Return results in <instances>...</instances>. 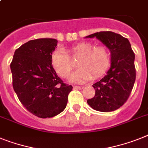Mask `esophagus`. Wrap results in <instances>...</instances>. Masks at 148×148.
Wrapping results in <instances>:
<instances>
[{"mask_svg": "<svg viewBox=\"0 0 148 148\" xmlns=\"http://www.w3.org/2000/svg\"><path fill=\"white\" fill-rule=\"evenodd\" d=\"M74 89H84V86H74Z\"/></svg>", "mask_w": 148, "mask_h": 148, "instance_id": "1", "label": "esophagus"}]
</instances>
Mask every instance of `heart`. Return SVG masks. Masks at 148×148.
Segmentation results:
<instances>
[{"mask_svg": "<svg viewBox=\"0 0 148 148\" xmlns=\"http://www.w3.org/2000/svg\"><path fill=\"white\" fill-rule=\"evenodd\" d=\"M67 52L68 54L63 49L53 51L51 64L61 77L66 78L74 68L70 57L73 59H78L77 65L79 69L74 71L70 78L75 83H84L92 77H101L110 66V52L105 45L95 47L92 43L82 42L68 48Z\"/></svg>", "mask_w": 148, "mask_h": 148, "instance_id": "obj_1", "label": "heart"}]
</instances>
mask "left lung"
<instances>
[{
	"mask_svg": "<svg viewBox=\"0 0 148 148\" xmlns=\"http://www.w3.org/2000/svg\"><path fill=\"white\" fill-rule=\"evenodd\" d=\"M101 40L111 53V65L107 74L92 85L95 96L88 99L89 106L101 112L114 111L126 103L136 77L135 53L129 40L112 32H96L86 38Z\"/></svg>",
	"mask_w": 148,
	"mask_h": 148,
	"instance_id": "8db88e82",
	"label": "left lung"
}]
</instances>
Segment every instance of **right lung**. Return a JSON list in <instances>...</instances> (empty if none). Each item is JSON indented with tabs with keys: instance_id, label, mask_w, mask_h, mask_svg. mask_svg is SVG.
Wrapping results in <instances>:
<instances>
[{
	"instance_id": "1",
	"label": "right lung",
	"mask_w": 148,
	"mask_h": 148,
	"mask_svg": "<svg viewBox=\"0 0 148 148\" xmlns=\"http://www.w3.org/2000/svg\"><path fill=\"white\" fill-rule=\"evenodd\" d=\"M56 46L53 38L29 40L15 51L10 63L15 92L22 105L40 118L62 112L73 89L52 66L51 55Z\"/></svg>"
}]
</instances>
